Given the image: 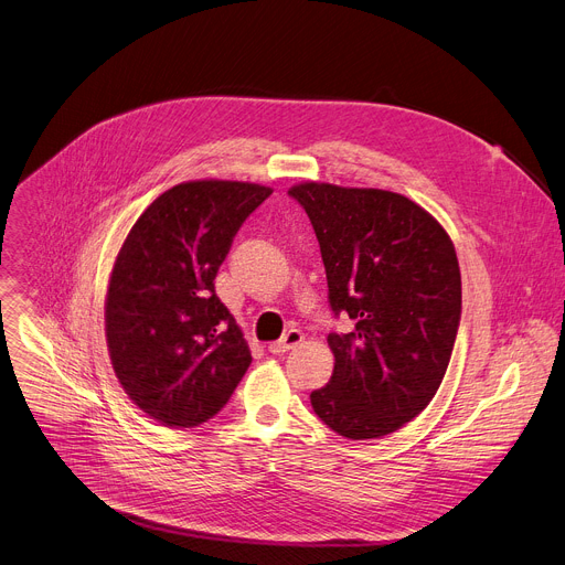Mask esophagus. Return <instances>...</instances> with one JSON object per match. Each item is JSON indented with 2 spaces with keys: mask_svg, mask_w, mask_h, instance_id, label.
Wrapping results in <instances>:
<instances>
[{
  "mask_svg": "<svg viewBox=\"0 0 565 565\" xmlns=\"http://www.w3.org/2000/svg\"><path fill=\"white\" fill-rule=\"evenodd\" d=\"M301 340H303V335H301L297 329H290V331H286L277 342H273V344L268 347V351L279 355V353H286V351L295 349L297 344H301Z\"/></svg>",
  "mask_w": 565,
  "mask_h": 565,
  "instance_id": "esophagus-1",
  "label": "esophagus"
}]
</instances>
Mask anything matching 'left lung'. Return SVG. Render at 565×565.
Here are the masks:
<instances>
[{
    "instance_id": "left-lung-1",
    "label": "left lung",
    "mask_w": 565,
    "mask_h": 565,
    "mask_svg": "<svg viewBox=\"0 0 565 565\" xmlns=\"http://www.w3.org/2000/svg\"><path fill=\"white\" fill-rule=\"evenodd\" d=\"M316 230L335 316V355L316 415L338 435L374 439L413 422L437 394L461 318V277L446 230L383 189L303 182L288 191Z\"/></svg>"
}]
</instances>
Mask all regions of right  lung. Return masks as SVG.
I'll return each instance as SVG.
<instances>
[{"instance_id":"obj_1","label":"right lung","mask_w":565,"mask_h":565,"mask_svg":"<svg viewBox=\"0 0 565 565\" xmlns=\"http://www.w3.org/2000/svg\"><path fill=\"white\" fill-rule=\"evenodd\" d=\"M270 193L249 182H182L152 200L126 236L106 297V338L121 387L150 419L200 426L247 372V342L214 279L238 227Z\"/></svg>"}]
</instances>
